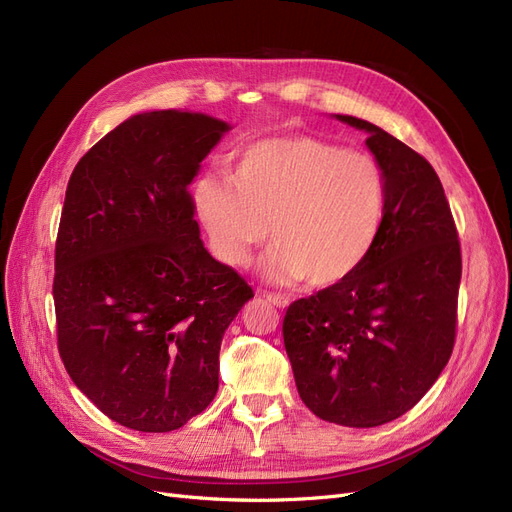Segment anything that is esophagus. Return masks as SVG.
<instances>
[{"mask_svg": "<svg viewBox=\"0 0 512 512\" xmlns=\"http://www.w3.org/2000/svg\"><path fill=\"white\" fill-rule=\"evenodd\" d=\"M264 298H267L271 304L279 306V309H285V306L290 304V300L285 298V296H281V294H271V292H264Z\"/></svg>", "mask_w": 512, "mask_h": 512, "instance_id": "1", "label": "esophagus"}]
</instances>
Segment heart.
<instances>
[{
  "mask_svg": "<svg viewBox=\"0 0 512 512\" xmlns=\"http://www.w3.org/2000/svg\"><path fill=\"white\" fill-rule=\"evenodd\" d=\"M386 197V174L372 153L315 136H277L245 149L231 182L201 178L195 208L229 267H245L271 229L267 277L330 288L374 252Z\"/></svg>",
  "mask_w": 512,
  "mask_h": 512,
  "instance_id": "1",
  "label": "heart"
}]
</instances>
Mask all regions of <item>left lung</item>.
Segmentation results:
<instances>
[{"mask_svg":"<svg viewBox=\"0 0 512 512\" xmlns=\"http://www.w3.org/2000/svg\"><path fill=\"white\" fill-rule=\"evenodd\" d=\"M336 119L382 163L384 227L357 273L288 306L283 342L315 416L372 428L412 410L452 357L462 256L431 163L370 121Z\"/></svg>","mask_w":512,"mask_h":512,"instance_id":"obj_1","label":"left lung"}]
</instances>
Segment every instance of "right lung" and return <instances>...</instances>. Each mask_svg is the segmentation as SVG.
<instances>
[{
  "label": "right lung",
  "instance_id": "add662e5",
  "mask_svg": "<svg viewBox=\"0 0 512 512\" xmlns=\"http://www.w3.org/2000/svg\"><path fill=\"white\" fill-rule=\"evenodd\" d=\"M231 126L140 113L79 159L54 252L58 353L98 410L170 433L212 403L224 330L254 290L199 239L189 185Z\"/></svg>",
  "mask_w": 512,
  "mask_h": 512
}]
</instances>
